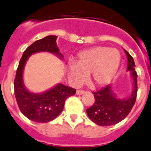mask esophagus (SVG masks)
<instances>
[{"label": "esophagus", "mask_w": 151, "mask_h": 151, "mask_svg": "<svg viewBox=\"0 0 151 151\" xmlns=\"http://www.w3.org/2000/svg\"><path fill=\"white\" fill-rule=\"evenodd\" d=\"M85 92L84 90H82V89H78L76 91V95H82V94H83Z\"/></svg>", "instance_id": "1"}]
</instances>
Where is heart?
<instances>
[{
  "mask_svg": "<svg viewBox=\"0 0 151 151\" xmlns=\"http://www.w3.org/2000/svg\"><path fill=\"white\" fill-rule=\"evenodd\" d=\"M121 55L118 50L107 46H95L77 55L76 63H69L68 73L74 83H80L90 76L95 86L109 84L118 70Z\"/></svg>",
  "mask_w": 151,
  "mask_h": 151,
  "instance_id": "obj_1",
  "label": "heart"
}]
</instances>
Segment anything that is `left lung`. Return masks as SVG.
<instances>
[{
  "label": "left lung",
  "mask_w": 151,
  "mask_h": 151,
  "mask_svg": "<svg viewBox=\"0 0 151 151\" xmlns=\"http://www.w3.org/2000/svg\"><path fill=\"white\" fill-rule=\"evenodd\" d=\"M127 54L128 64L127 70L131 72L134 79L133 93L128 99L120 100L116 99L113 94L110 85L96 91H93L95 103L86 109L90 119L98 125L110 126L118 124L124 119L135 104L137 93V74L135 71V63L133 57L129 52L124 50Z\"/></svg>",
  "instance_id": "obj_1"
}]
</instances>
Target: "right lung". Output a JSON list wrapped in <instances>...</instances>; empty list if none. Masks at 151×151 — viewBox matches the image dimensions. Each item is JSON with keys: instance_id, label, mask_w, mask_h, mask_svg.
<instances>
[{"instance_id": "obj_1", "label": "right lung", "mask_w": 151, "mask_h": 151, "mask_svg": "<svg viewBox=\"0 0 151 151\" xmlns=\"http://www.w3.org/2000/svg\"><path fill=\"white\" fill-rule=\"evenodd\" d=\"M56 36H47L34 42L24 52L20 60L14 79V95L17 105L29 120L40 123L49 122L59 116L67 99L76 92V89L63 84H58L42 94H33L24 88L23 71L26 61L31 54L40 51L55 53L63 57L56 46Z\"/></svg>"}]
</instances>
